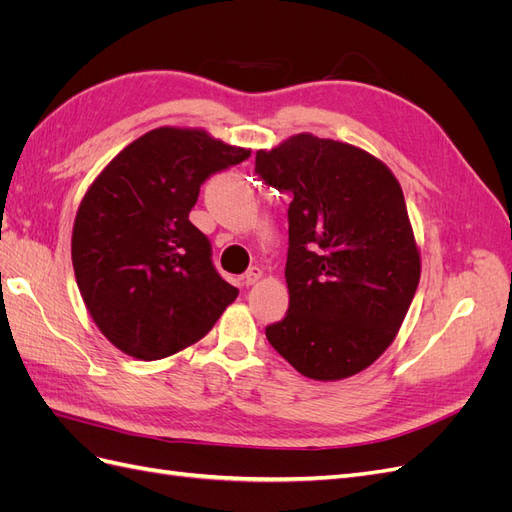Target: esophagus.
Wrapping results in <instances>:
<instances>
[{"label":"esophagus","mask_w":512,"mask_h":512,"mask_svg":"<svg viewBox=\"0 0 512 512\" xmlns=\"http://www.w3.org/2000/svg\"><path fill=\"white\" fill-rule=\"evenodd\" d=\"M260 277H262V269L260 267H252L250 271L243 275V284L245 286H254V284L260 282Z\"/></svg>","instance_id":"34e87169"}]
</instances>
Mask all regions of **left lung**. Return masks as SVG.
Wrapping results in <instances>:
<instances>
[{
  "label": "left lung",
  "instance_id": "left-lung-1",
  "mask_svg": "<svg viewBox=\"0 0 512 512\" xmlns=\"http://www.w3.org/2000/svg\"><path fill=\"white\" fill-rule=\"evenodd\" d=\"M256 173L292 198L290 305L269 344L312 380L359 374L393 344L421 280L399 181L371 153L309 132L256 151Z\"/></svg>",
  "mask_w": 512,
  "mask_h": 512
}]
</instances>
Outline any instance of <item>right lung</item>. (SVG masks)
Here are the masks:
<instances>
[{
    "mask_svg": "<svg viewBox=\"0 0 512 512\" xmlns=\"http://www.w3.org/2000/svg\"><path fill=\"white\" fill-rule=\"evenodd\" d=\"M250 153L205 130L164 126L119 151L89 185L72 265L91 318L115 348L164 359L203 339L237 299L190 211L200 185Z\"/></svg>",
    "mask_w": 512,
    "mask_h": 512,
    "instance_id": "right-lung-1",
    "label": "right lung"
}]
</instances>
